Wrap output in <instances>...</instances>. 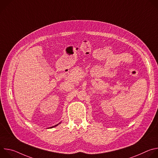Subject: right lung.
<instances>
[{
  "label": "right lung",
  "mask_w": 158,
  "mask_h": 158,
  "mask_svg": "<svg viewBox=\"0 0 158 158\" xmlns=\"http://www.w3.org/2000/svg\"><path fill=\"white\" fill-rule=\"evenodd\" d=\"M58 124H57V125H56V126H53V127H55V126H57Z\"/></svg>",
  "instance_id": "1"
}]
</instances>
